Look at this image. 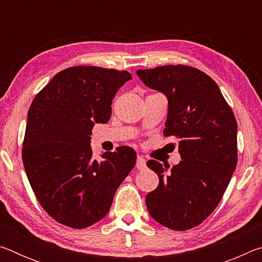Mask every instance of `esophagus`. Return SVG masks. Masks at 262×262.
<instances>
[{
  "mask_svg": "<svg viewBox=\"0 0 262 262\" xmlns=\"http://www.w3.org/2000/svg\"><path fill=\"white\" fill-rule=\"evenodd\" d=\"M136 167L139 168L140 171H143L145 167H147V163H145V159L142 156H137V161H136Z\"/></svg>",
  "mask_w": 262,
  "mask_h": 262,
  "instance_id": "34e87169",
  "label": "esophagus"
}]
</instances>
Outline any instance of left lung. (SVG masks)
<instances>
[{
  "mask_svg": "<svg viewBox=\"0 0 262 262\" xmlns=\"http://www.w3.org/2000/svg\"><path fill=\"white\" fill-rule=\"evenodd\" d=\"M136 74L166 96L163 134L179 140L181 157L171 168L148 161L159 184L147 194L145 205L159 224L185 231L215 210L231 180L237 166L236 118L214 79L196 68L170 64Z\"/></svg>",
  "mask_w": 262,
  "mask_h": 262,
  "instance_id": "obj_1",
  "label": "left lung"
}]
</instances>
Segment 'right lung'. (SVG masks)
Returning <instances> with one entry per match:
<instances>
[{"instance_id": "right-lung-1", "label": "right lung", "mask_w": 262, "mask_h": 262, "mask_svg": "<svg viewBox=\"0 0 262 262\" xmlns=\"http://www.w3.org/2000/svg\"><path fill=\"white\" fill-rule=\"evenodd\" d=\"M132 79L122 70L72 67L34 97L28 113L23 164L39 203L59 223L84 229L104 219L136 163L130 147L92 157L91 130L111 118L112 99Z\"/></svg>"}]
</instances>
